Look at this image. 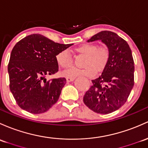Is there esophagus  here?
I'll return each instance as SVG.
<instances>
[{"instance_id":"obj_1","label":"esophagus","mask_w":148,"mask_h":148,"mask_svg":"<svg viewBox=\"0 0 148 148\" xmlns=\"http://www.w3.org/2000/svg\"><path fill=\"white\" fill-rule=\"evenodd\" d=\"M74 77H66V81H67L68 82H72V81L74 80Z\"/></svg>"}]
</instances>
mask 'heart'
<instances>
[{
    "mask_svg": "<svg viewBox=\"0 0 148 148\" xmlns=\"http://www.w3.org/2000/svg\"><path fill=\"white\" fill-rule=\"evenodd\" d=\"M75 52L86 56L83 62L85 68L82 69L71 68L62 73L66 77L76 76L92 77L97 72H101L106 67L109 59V51L107 47H99L93 43H85L75 49ZM58 64L63 68H68L73 66V57L68 50H63L56 56Z\"/></svg>",
    "mask_w": 148,
    "mask_h": 148,
    "instance_id": "obj_1",
    "label": "heart"
}]
</instances>
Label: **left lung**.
<instances>
[{
	"label": "left lung",
	"mask_w": 148,
	"mask_h": 148,
	"mask_svg": "<svg viewBox=\"0 0 148 148\" xmlns=\"http://www.w3.org/2000/svg\"><path fill=\"white\" fill-rule=\"evenodd\" d=\"M100 40L109 51V59L99 77L86 92L83 101L89 109L106 114L118 110L127 101L134 85V61L129 45L118 34L102 31L87 42Z\"/></svg>",
	"instance_id": "8db88e82"
}]
</instances>
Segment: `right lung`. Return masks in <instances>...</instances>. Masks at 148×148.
<instances>
[{
    "instance_id": "obj_1",
    "label": "right lung",
    "mask_w": 148,
    "mask_h": 148,
    "mask_svg": "<svg viewBox=\"0 0 148 148\" xmlns=\"http://www.w3.org/2000/svg\"><path fill=\"white\" fill-rule=\"evenodd\" d=\"M72 45L56 43L39 34L25 36L15 44L8 71L10 90L21 109L42 114L56 103L66 78L47 81L45 76L58 72L57 53Z\"/></svg>"
}]
</instances>
